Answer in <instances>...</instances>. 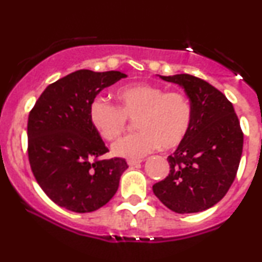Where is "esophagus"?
Returning a JSON list of instances; mask_svg holds the SVG:
<instances>
[{
    "mask_svg": "<svg viewBox=\"0 0 262 262\" xmlns=\"http://www.w3.org/2000/svg\"><path fill=\"white\" fill-rule=\"evenodd\" d=\"M141 160H128V165L129 166H138V165H140Z\"/></svg>",
    "mask_w": 262,
    "mask_h": 262,
    "instance_id": "esophagus-1",
    "label": "esophagus"
}]
</instances>
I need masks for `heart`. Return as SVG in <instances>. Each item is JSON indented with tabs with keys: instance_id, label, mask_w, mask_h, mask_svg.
<instances>
[{
	"instance_id": "heart-1",
	"label": "heart",
	"mask_w": 262,
	"mask_h": 262,
	"mask_svg": "<svg viewBox=\"0 0 262 262\" xmlns=\"http://www.w3.org/2000/svg\"><path fill=\"white\" fill-rule=\"evenodd\" d=\"M119 108L95 98L89 118L103 139H118L129 119H137L138 133L113 145V154L125 159H141L158 148L175 149L185 140L192 124V107L181 92H165L149 83H133L116 92Z\"/></svg>"
}]
</instances>
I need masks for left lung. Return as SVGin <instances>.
<instances>
[{
  "mask_svg": "<svg viewBox=\"0 0 262 262\" xmlns=\"http://www.w3.org/2000/svg\"><path fill=\"white\" fill-rule=\"evenodd\" d=\"M159 77L182 87L192 107L185 140L167 158L170 173L152 186L162 204L180 214L210 208L236 176L243 135L233 104L219 90L188 74Z\"/></svg>",
  "mask_w": 262,
  "mask_h": 262,
  "instance_id": "1",
  "label": "left lung"
}]
</instances>
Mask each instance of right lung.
<instances>
[{"label": "right lung", "instance_id": "obj_1", "mask_svg": "<svg viewBox=\"0 0 262 262\" xmlns=\"http://www.w3.org/2000/svg\"><path fill=\"white\" fill-rule=\"evenodd\" d=\"M127 75L77 70L44 90L28 117V156L47 196L76 213L97 210L116 194L124 159H102L108 151L89 118L102 90Z\"/></svg>", "mask_w": 262, "mask_h": 262}]
</instances>
